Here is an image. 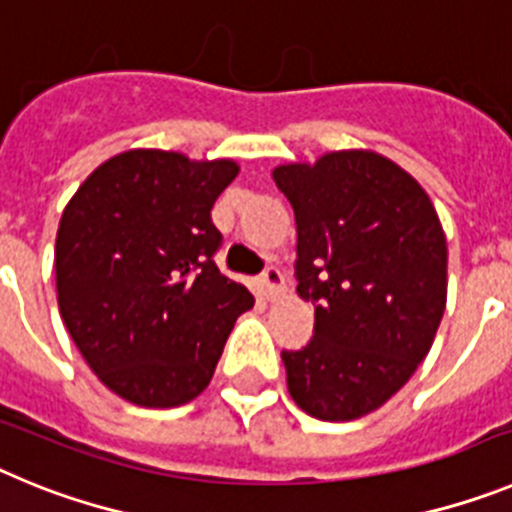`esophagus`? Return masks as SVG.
<instances>
[{"label": "esophagus", "instance_id": "1", "mask_svg": "<svg viewBox=\"0 0 512 512\" xmlns=\"http://www.w3.org/2000/svg\"><path fill=\"white\" fill-rule=\"evenodd\" d=\"M259 287H261V295H264L266 300H274V297L282 295V289H284L282 271H279L277 266H266L264 274H261L259 279Z\"/></svg>", "mask_w": 512, "mask_h": 512}]
</instances>
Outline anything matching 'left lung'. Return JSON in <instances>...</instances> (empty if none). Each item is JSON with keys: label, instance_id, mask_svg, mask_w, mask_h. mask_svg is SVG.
Listing matches in <instances>:
<instances>
[{"label": "left lung", "instance_id": "obj_1", "mask_svg": "<svg viewBox=\"0 0 512 512\" xmlns=\"http://www.w3.org/2000/svg\"><path fill=\"white\" fill-rule=\"evenodd\" d=\"M295 210V277L315 305L307 346L282 351L292 400L318 420L382 408L431 351L446 310V235L405 169L333 151L271 171Z\"/></svg>", "mask_w": 512, "mask_h": 512}]
</instances>
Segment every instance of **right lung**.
<instances>
[{
	"mask_svg": "<svg viewBox=\"0 0 512 512\" xmlns=\"http://www.w3.org/2000/svg\"><path fill=\"white\" fill-rule=\"evenodd\" d=\"M238 176L228 158L135 148L76 189L58 223V310L99 382L140 408H176L210 384L243 284L212 256L210 210Z\"/></svg>",
	"mask_w": 512,
	"mask_h": 512,
	"instance_id": "right-lung-1",
	"label": "right lung"
}]
</instances>
